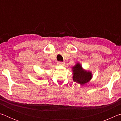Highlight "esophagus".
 Wrapping results in <instances>:
<instances>
[{
	"instance_id": "34e87169",
	"label": "esophagus",
	"mask_w": 121,
	"mask_h": 121,
	"mask_svg": "<svg viewBox=\"0 0 121 121\" xmlns=\"http://www.w3.org/2000/svg\"><path fill=\"white\" fill-rule=\"evenodd\" d=\"M58 64L59 65H65V63L63 62H58Z\"/></svg>"
}]
</instances>
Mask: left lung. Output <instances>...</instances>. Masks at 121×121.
<instances>
[{
	"label": "left lung",
	"instance_id": "obj_1",
	"mask_svg": "<svg viewBox=\"0 0 121 121\" xmlns=\"http://www.w3.org/2000/svg\"><path fill=\"white\" fill-rule=\"evenodd\" d=\"M73 80L77 83L84 84L89 82L92 78L91 73L84 71L81 65L77 63L73 67Z\"/></svg>",
	"mask_w": 121,
	"mask_h": 121
}]
</instances>
